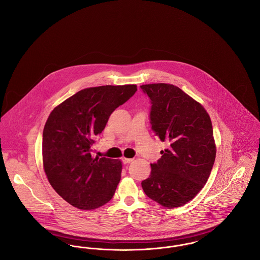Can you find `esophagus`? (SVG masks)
Instances as JSON below:
<instances>
[{"instance_id":"esophagus-1","label":"esophagus","mask_w":260,"mask_h":260,"mask_svg":"<svg viewBox=\"0 0 260 260\" xmlns=\"http://www.w3.org/2000/svg\"><path fill=\"white\" fill-rule=\"evenodd\" d=\"M133 161V158H127V157H123L122 158V162L124 164H130Z\"/></svg>"}]
</instances>
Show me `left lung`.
<instances>
[{
  "label": "left lung",
  "mask_w": 260,
  "mask_h": 260,
  "mask_svg": "<svg viewBox=\"0 0 260 260\" xmlns=\"http://www.w3.org/2000/svg\"><path fill=\"white\" fill-rule=\"evenodd\" d=\"M141 89L150 98L151 129L168 144L157 162L150 164V177L142 188L162 206H182L204 188L214 164L210 117L200 103L174 85L147 84Z\"/></svg>",
  "instance_id": "1"
}]
</instances>
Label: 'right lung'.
Segmentation results:
<instances>
[{
	"label": "right lung",
	"mask_w": 260,
	"mask_h": 260,
	"mask_svg": "<svg viewBox=\"0 0 260 260\" xmlns=\"http://www.w3.org/2000/svg\"><path fill=\"white\" fill-rule=\"evenodd\" d=\"M136 91V85L87 88L49 115L43 131L44 170L54 190L70 205L95 209L112 199L121 178V161L94 158L91 151L110 114Z\"/></svg>",
	"instance_id": "right-lung-1"
}]
</instances>
